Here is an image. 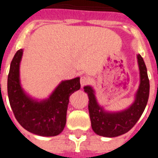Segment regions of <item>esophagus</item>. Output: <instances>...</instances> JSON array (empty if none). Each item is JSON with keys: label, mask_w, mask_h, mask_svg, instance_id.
Masks as SVG:
<instances>
[{"label": "esophagus", "mask_w": 158, "mask_h": 158, "mask_svg": "<svg viewBox=\"0 0 158 158\" xmlns=\"http://www.w3.org/2000/svg\"><path fill=\"white\" fill-rule=\"evenodd\" d=\"M88 83H89V79H88L87 77L82 76L81 78H80V84H81L82 88H83L84 85H86Z\"/></svg>", "instance_id": "obj_1"}]
</instances>
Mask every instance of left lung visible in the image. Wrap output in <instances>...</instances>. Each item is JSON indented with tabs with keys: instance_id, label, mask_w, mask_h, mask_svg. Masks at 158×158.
<instances>
[{
	"instance_id": "obj_1",
	"label": "left lung",
	"mask_w": 158,
	"mask_h": 158,
	"mask_svg": "<svg viewBox=\"0 0 158 158\" xmlns=\"http://www.w3.org/2000/svg\"><path fill=\"white\" fill-rule=\"evenodd\" d=\"M139 69V85L135 94V100L128 107L117 111H110L98 103L96 92L90 85L84 87L89 96V111L93 130L103 137H117L127 133L139 120L149 97V79L143 59L137 55Z\"/></svg>"
}]
</instances>
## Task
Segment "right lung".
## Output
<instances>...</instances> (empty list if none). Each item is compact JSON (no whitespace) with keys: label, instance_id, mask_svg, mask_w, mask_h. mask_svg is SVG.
<instances>
[{"label":"right lung","instance_id":"right-lung-1","mask_svg":"<svg viewBox=\"0 0 158 158\" xmlns=\"http://www.w3.org/2000/svg\"><path fill=\"white\" fill-rule=\"evenodd\" d=\"M23 52L20 49L15 53L8 74L7 92L12 110L28 132L45 137L56 136L65 126L69 96L80 89V78L62 80L48 98H34L21 85L19 68Z\"/></svg>","mask_w":158,"mask_h":158}]
</instances>
